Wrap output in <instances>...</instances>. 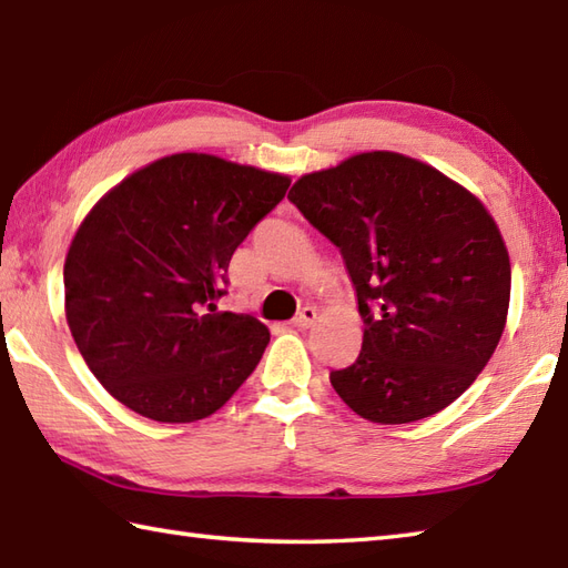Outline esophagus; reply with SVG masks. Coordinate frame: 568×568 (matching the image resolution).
<instances>
[{
    "mask_svg": "<svg viewBox=\"0 0 568 568\" xmlns=\"http://www.w3.org/2000/svg\"><path fill=\"white\" fill-rule=\"evenodd\" d=\"M317 320V310L315 307H303V310H300V313H297V317L293 320V325L295 327H300V329H305V327H310V325H313V322Z\"/></svg>",
    "mask_w": 568,
    "mask_h": 568,
    "instance_id": "1",
    "label": "esophagus"
}]
</instances>
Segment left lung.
Returning a JSON list of instances; mask_svg holds the SVG:
<instances>
[{"label": "left lung", "instance_id": "obj_1", "mask_svg": "<svg viewBox=\"0 0 568 568\" xmlns=\"http://www.w3.org/2000/svg\"><path fill=\"white\" fill-rule=\"evenodd\" d=\"M287 199L339 248L362 352L329 382L372 424L450 406L490 362L509 310V253L485 204L436 166L374 150L303 174Z\"/></svg>", "mask_w": 568, "mask_h": 568}]
</instances>
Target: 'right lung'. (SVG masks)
I'll return each instance as SVG.
<instances>
[{"label": "right lung", "mask_w": 568, "mask_h": 568, "mask_svg": "<svg viewBox=\"0 0 568 568\" xmlns=\"http://www.w3.org/2000/svg\"><path fill=\"white\" fill-rule=\"evenodd\" d=\"M291 176L180 152L88 211L63 265L65 322L110 396L160 424H194L253 374L271 332L219 310L233 251Z\"/></svg>", "instance_id": "1"}]
</instances>
